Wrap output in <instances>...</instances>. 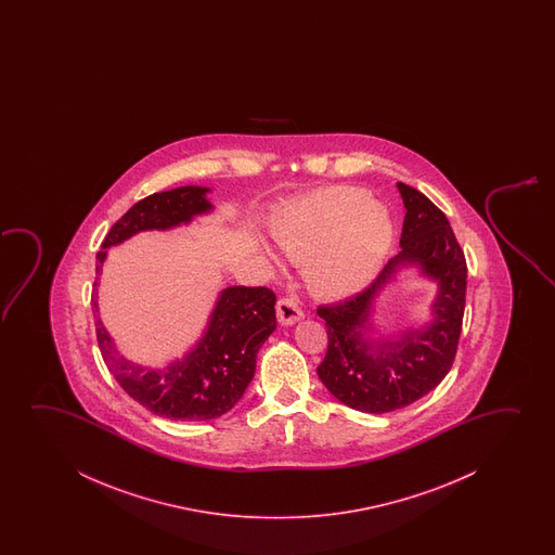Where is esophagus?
<instances>
[{
    "instance_id": "1",
    "label": "esophagus",
    "mask_w": 555,
    "mask_h": 555,
    "mask_svg": "<svg viewBox=\"0 0 555 555\" xmlns=\"http://www.w3.org/2000/svg\"><path fill=\"white\" fill-rule=\"evenodd\" d=\"M276 317H279V322H281L282 326H292V324H296V322L304 319L305 314L301 311V307L297 305L296 299L282 297V299H279V304H276Z\"/></svg>"
}]
</instances>
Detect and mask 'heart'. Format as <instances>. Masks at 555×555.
Masks as SVG:
<instances>
[{
  "instance_id": "b5f03b06",
  "label": "heart",
  "mask_w": 555,
  "mask_h": 555,
  "mask_svg": "<svg viewBox=\"0 0 555 555\" xmlns=\"http://www.w3.org/2000/svg\"><path fill=\"white\" fill-rule=\"evenodd\" d=\"M271 235L288 258L305 259L312 289L347 297L377 276L395 241V223L372 193L334 185L282 208L271 221Z\"/></svg>"
}]
</instances>
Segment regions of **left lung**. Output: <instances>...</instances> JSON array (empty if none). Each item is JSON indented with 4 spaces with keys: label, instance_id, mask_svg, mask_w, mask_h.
<instances>
[{
    "label": "left lung",
    "instance_id": "left-lung-1",
    "mask_svg": "<svg viewBox=\"0 0 555 555\" xmlns=\"http://www.w3.org/2000/svg\"><path fill=\"white\" fill-rule=\"evenodd\" d=\"M398 191L405 206L402 250L370 288L319 309L327 327L326 357L317 367L320 380L339 402L364 413L402 410L438 387L453 365L463 327L466 259L455 233L446 214L421 191L402 182ZM405 266L437 282L434 319L423 328L375 340L374 301Z\"/></svg>",
    "mask_w": 555,
    "mask_h": 555
}]
</instances>
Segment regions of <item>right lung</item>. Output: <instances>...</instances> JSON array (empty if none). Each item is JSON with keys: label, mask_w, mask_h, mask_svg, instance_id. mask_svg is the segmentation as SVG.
<instances>
[{"label": "right lung", "mask_w": 555, "mask_h": 555, "mask_svg": "<svg viewBox=\"0 0 555 555\" xmlns=\"http://www.w3.org/2000/svg\"><path fill=\"white\" fill-rule=\"evenodd\" d=\"M206 193L210 188L183 185L138 201L109 229L96 254V274H102L107 248L142 231L180 228L195 216L212 212ZM96 286L99 282H94ZM274 301L276 296L263 286L221 289L195 347L155 370L122 357L114 337L96 319L100 352L122 390L145 410L172 421H210L233 410L254 379L259 349L276 330ZM92 307L99 312V294L92 297Z\"/></svg>", "instance_id": "1"}]
</instances>
